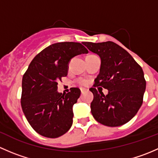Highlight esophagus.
Returning a JSON list of instances; mask_svg holds the SVG:
<instances>
[{
  "mask_svg": "<svg viewBox=\"0 0 158 158\" xmlns=\"http://www.w3.org/2000/svg\"><path fill=\"white\" fill-rule=\"evenodd\" d=\"M80 90H81V92H82V94H83L84 92H87V91H88V89H85V88H81Z\"/></svg>",
  "mask_w": 158,
  "mask_h": 158,
  "instance_id": "34e87169",
  "label": "esophagus"
}]
</instances>
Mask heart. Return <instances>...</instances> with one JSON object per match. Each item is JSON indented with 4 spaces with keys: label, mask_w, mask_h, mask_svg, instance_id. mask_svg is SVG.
<instances>
[{
    "label": "heart",
    "mask_w": 158,
    "mask_h": 158,
    "mask_svg": "<svg viewBox=\"0 0 158 158\" xmlns=\"http://www.w3.org/2000/svg\"><path fill=\"white\" fill-rule=\"evenodd\" d=\"M80 82H81V83H82V84H85V83H86V81L84 80V79H81Z\"/></svg>",
    "instance_id": "obj_1"
}]
</instances>
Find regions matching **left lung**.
Listing matches in <instances>:
<instances>
[{
	"mask_svg": "<svg viewBox=\"0 0 158 158\" xmlns=\"http://www.w3.org/2000/svg\"><path fill=\"white\" fill-rule=\"evenodd\" d=\"M89 50L101 59L99 74L95 79L91 112L99 123L118 127L128 122L138 111L143 102L146 81L144 72L133 57L120 46L111 41L84 42ZM109 90L106 96L96 88Z\"/></svg>",
	"mask_w": 158,
	"mask_h": 158,
	"instance_id": "left-lung-1",
	"label": "left lung"
}]
</instances>
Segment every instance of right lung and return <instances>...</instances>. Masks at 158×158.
<instances>
[{
    "label": "right lung",
    "instance_id": "obj_1",
    "mask_svg": "<svg viewBox=\"0 0 158 158\" xmlns=\"http://www.w3.org/2000/svg\"><path fill=\"white\" fill-rule=\"evenodd\" d=\"M82 53L88 50L79 43L53 44L33 58L23 74L22 110L32 128L42 136L58 138L73 125V106L81 91L71 88L65 95L57 92V85L67 76L70 60Z\"/></svg>",
    "mask_w": 158,
    "mask_h": 158
}]
</instances>
